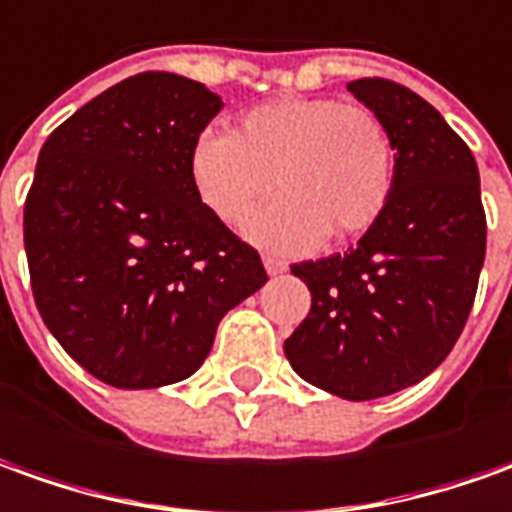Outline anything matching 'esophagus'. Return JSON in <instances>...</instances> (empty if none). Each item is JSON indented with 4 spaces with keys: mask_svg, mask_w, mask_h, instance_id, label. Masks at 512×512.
Listing matches in <instances>:
<instances>
[{
    "mask_svg": "<svg viewBox=\"0 0 512 512\" xmlns=\"http://www.w3.org/2000/svg\"><path fill=\"white\" fill-rule=\"evenodd\" d=\"M264 270H267L270 276H281V273H287V262L278 259V256H264Z\"/></svg>",
    "mask_w": 512,
    "mask_h": 512,
    "instance_id": "1",
    "label": "esophagus"
}]
</instances>
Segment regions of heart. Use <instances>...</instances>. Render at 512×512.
<instances>
[{
	"label": "heart",
	"mask_w": 512,
	"mask_h": 512,
	"mask_svg": "<svg viewBox=\"0 0 512 512\" xmlns=\"http://www.w3.org/2000/svg\"><path fill=\"white\" fill-rule=\"evenodd\" d=\"M200 206L270 250L301 253L326 236L373 228L390 203L396 150L382 116L359 102L278 97L239 116L234 133H203L189 155Z\"/></svg>",
	"instance_id": "obj_1"
}]
</instances>
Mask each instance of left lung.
Masks as SVG:
<instances>
[{"label": "left lung", "mask_w": 512, "mask_h": 512, "mask_svg": "<svg viewBox=\"0 0 512 512\" xmlns=\"http://www.w3.org/2000/svg\"><path fill=\"white\" fill-rule=\"evenodd\" d=\"M348 91L390 130L393 195L348 253L292 264L312 309L284 354L309 384L370 401L418 384L449 357L474 306L488 225L477 161L424 97L384 77Z\"/></svg>", "instance_id": "left-lung-1"}]
</instances>
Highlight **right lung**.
<instances>
[{
  "instance_id": "obj_1",
  "label": "right lung",
  "mask_w": 512,
  "mask_h": 512,
  "mask_svg": "<svg viewBox=\"0 0 512 512\" xmlns=\"http://www.w3.org/2000/svg\"><path fill=\"white\" fill-rule=\"evenodd\" d=\"M217 94L172 72L116 83L49 133L24 203L38 312L100 382L192 376L222 315L267 281L259 250L197 200L189 155Z\"/></svg>"
}]
</instances>
